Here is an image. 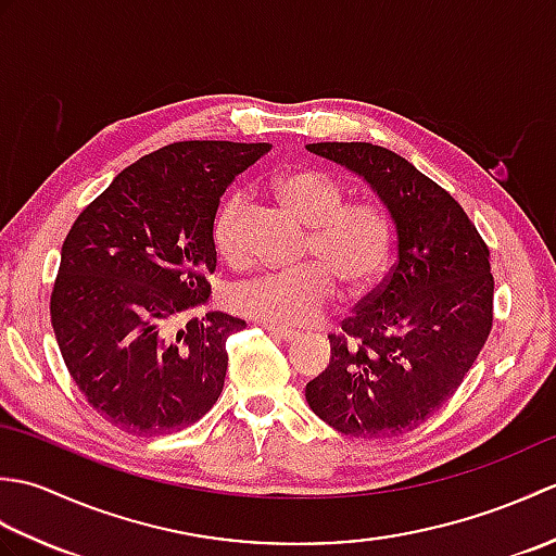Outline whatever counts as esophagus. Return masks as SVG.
Returning a JSON list of instances; mask_svg holds the SVG:
<instances>
[{"mask_svg":"<svg viewBox=\"0 0 556 556\" xmlns=\"http://www.w3.org/2000/svg\"><path fill=\"white\" fill-rule=\"evenodd\" d=\"M263 327L267 329L271 337H277L281 341H296V339H301V334L293 332V329H285V327H277V325H263Z\"/></svg>","mask_w":556,"mask_h":556,"instance_id":"esophagus-1","label":"esophagus"}]
</instances>
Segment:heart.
Instances as JSON below:
<instances>
[{
    "instance_id": "heart-1",
    "label": "heart",
    "mask_w": 556,
    "mask_h": 556,
    "mask_svg": "<svg viewBox=\"0 0 556 556\" xmlns=\"http://www.w3.org/2000/svg\"><path fill=\"white\" fill-rule=\"evenodd\" d=\"M275 193L289 215L308 229L305 263L291 271H263L233 281L227 303L233 313L265 325H305L334 299L337 281L349 296L368 293L384 277L394 251V224L372 203H349L346 188L327 172L303 167L281 174ZM243 191H231L212 219V245L219 257H241Z\"/></svg>"
}]
</instances>
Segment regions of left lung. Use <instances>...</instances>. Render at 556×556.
<instances>
[{"label": "left lung", "mask_w": 556, "mask_h": 556, "mask_svg": "<svg viewBox=\"0 0 556 556\" xmlns=\"http://www.w3.org/2000/svg\"><path fill=\"white\" fill-rule=\"evenodd\" d=\"M358 174L396 229L387 279L332 334L305 401L329 428L363 440L416 430L464 382L492 329L490 251L442 186L372 143H311Z\"/></svg>", "instance_id": "left-lung-1"}]
</instances>
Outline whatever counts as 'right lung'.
<instances>
[{
    "label": "right lung",
    "instance_id": "obj_1",
    "mask_svg": "<svg viewBox=\"0 0 556 556\" xmlns=\"http://www.w3.org/2000/svg\"><path fill=\"white\" fill-rule=\"evenodd\" d=\"M269 148L164 146L114 176L71 227L52 327L80 394L114 428L138 437L179 432L219 399L227 337L245 320L217 311L179 320L210 301L219 198Z\"/></svg>",
    "mask_w": 556,
    "mask_h": 556
}]
</instances>
